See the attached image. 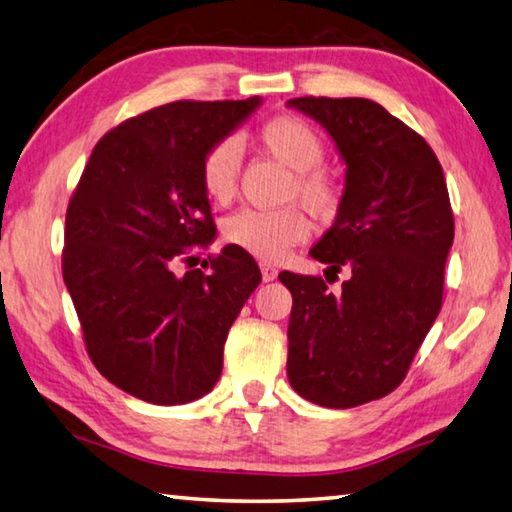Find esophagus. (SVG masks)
<instances>
[{
  "label": "esophagus",
  "mask_w": 512,
  "mask_h": 512,
  "mask_svg": "<svg viewBox=\"0 0 512 512\" xmlns=\"http://www.w3.org/2000/svg\"><path fill=\"white\" fill-rule=\"evenodd\" d=\"M261 274H263V281L270 283V281L276 279V276H279V270H276V267L270 265V263H263L261 265Z\"/></svg>",
  "instance_id": "esophagus-1"
}]
</instances>
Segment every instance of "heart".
Returning <instances> with one entry per match:
<instances>
[{
    "mask_svg": "<svg viewBox=\"0 0 512 512\" xmlns=\"http://www.w3.org/2000/svg\"><path fill=\"white\" fill-rule=\"evenodd\" d=\"M256 141L267 155L294 170L288 200H301L319 218H333L342 206L344 191L337 177L319 168L326 148L317 130L299 116H276L258 128ZM240 166L242 152L233 139L215 143L206 152L200 177L211 202L224 204L236 195ZM308 236L310 220L294 206L281 211L242 209L224 222V238L258 261H279Z\"/></svg>",
    "mask_w": 512,
    "mask_h": 512,
    "instance_id": "1",
    "label": "heart"
}]
</instances>
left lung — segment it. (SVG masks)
<instances>
[{"instance_id":"obj_1","label":"left lung","mask_w":512,"mask_h":512,"mask_svg":"<svg viewBox=\"0 0 512 512\" xmlns=\"http://www.w3.org/2000/svg\"><path fill=\"white\" fill-rule=\"evenodd\" d=\"M315 119L346 166L337 218L310 256L351 270L342 292L281 272L292 292L288 380L315 405L348 409L384 398L441 312L454 240L450 195L434 150L369 98H290ZM326 270V272H328Z\"/></svg>"}]
</instances>
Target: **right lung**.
Segmentation results:
<instances>
[{"label":"right lung","instance_id":"obj_1","mask_svg":"<svg viewBox=\"0 0 512 512\" xmlns=\"http://www.w3.org/2000/svg\"><path fill=\"white\" fill-rule=\"evenodd\" d=\"M261 103L177 101L134 116L96 143L71 197L62 276L94 366L134 398L186 405L220 380L261 270L236 245L209 272L179 263L215 240L204 155Z\"/></svg>","mask_w":512,"mask_h":512}]
</instances>
